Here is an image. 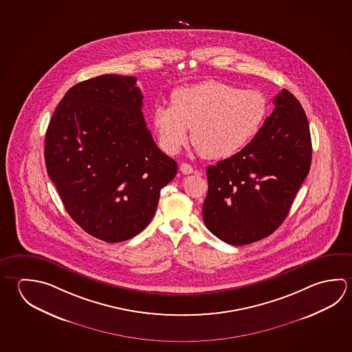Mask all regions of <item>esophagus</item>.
Instances as JSON below:
<instances>
[{
	"label": "esophagus",
	"instance_id": "1",
	"mask_svg": "<svg viewBox=\"0 0 352 352\" xmlns=\"http://www.w3.org/2000/svg\"><path fill=\"white\" fill-rule=\"evenodd\" d=\"M179 169H180V172L183 174L194 173V168L191 167L190 164H188V163H182L179 166Z\"/></svg>",
	"mask_w": 352,
	"mask_h": 352
}]
</instances>
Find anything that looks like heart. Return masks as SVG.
<instances>
[{
  "label": "heart",
  "mask_w": 352,
  "mask_h": 352,
  "mask_svg": "<svg viewBox=\"0 0 352 352\" xmlns=\"http://www.w3.org/2000/svg\"><path fill=\"white\" fill-rule=\"evenodd\" d=\"M268 113L265 94L206 80L175 89L172 105H157L153 127L168 155H177L189 138L199 155L220 160L234 155L257 136Z\"/></svg>",
  "instance_id": "obj_1"
}]
</instances>
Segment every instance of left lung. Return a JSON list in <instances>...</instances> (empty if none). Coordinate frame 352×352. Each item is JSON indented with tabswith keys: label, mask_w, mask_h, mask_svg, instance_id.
<instances>
[{
	"label": "left lung",
	"mask_w": 352,
	"mask_h": 352,
	"mask_svg": "<svg viewBox=\"0 0 352 352\" xmlns=\"http://www.w3.org/2000/svg\"><path fill=\"white\" fill-rule=\"evenodd\" d=\"M273 104L245 148L206 169L205 226L234 246L262 240L280 226L310 169L311 138L300 102L283 89Z\"/></svg>",
	"instance_id": "left-lung-1"
}]
</instances>
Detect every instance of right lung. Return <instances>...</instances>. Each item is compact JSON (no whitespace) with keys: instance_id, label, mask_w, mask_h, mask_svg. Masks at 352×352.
Wrapping results in <instances>:
<instances>
[{"instance_id":"1","label":"right lung","mask_w":352,"mask_h":352,"mask_svg":"<svg viewBox=\"0 0 352 352\" xmlns=\"http://www.w3.org/2000/svg\"><path fill=\"white\" fill-rule=\"evenodd\" d=\"M135 76L81 81L56 106L44 158L69 215L85 232L130 240L155 216L178 166L157 147L143 118Z\"/></svg>"}]
</instances>
